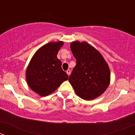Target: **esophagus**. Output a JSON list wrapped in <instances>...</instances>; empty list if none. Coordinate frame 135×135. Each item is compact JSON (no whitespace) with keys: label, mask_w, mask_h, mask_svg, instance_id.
I'll list each match as a JSON object with an SVG mask.
<instances>
[{"label":"esophagus","mask_w":135,"mask_h":135,"mask_svg":"<svg viewBox=\"0 0 135 135\" xmlns=\"http://www.w3.org/2000/svg\"><path fill=\"white\" fill-rule=\"evenodd\" d=\"M66 73L68 74V76H70V74H71V70H68L66 71Z\"/></svg>","instance_id":"1"}]
</instances>
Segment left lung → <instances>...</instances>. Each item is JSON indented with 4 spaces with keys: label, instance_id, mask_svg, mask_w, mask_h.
<instances>
[{
    "label": "left lung",
    "instance_id": "8db88e82",
    "mask_svg": "<svg viewBox=\"0 0 135 135\" xmlns=\"http://www.w3.org/2000/svg\"><path fill=\"white\" fill-rule=\"evenodd\" d=\"M70 49L76 59V65L69 82L80 97L94 99L103 94L109 84L110 71L108 64L101 53L86 42H73Z\"/></svg>",
    "mask_w": 135,
    "mask_h": 135
}]
</instances>
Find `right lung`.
Wrapping results in <instances>:
<instances>
[{"mask_svg": "<svg viewBox=\"0 0 135 135\" xmlns=\"http://www.w3.org/2000/svg\"><path fill=\"white\" fill-rule=\"evenodd\" d=\"M64 42H49L36 52L26 70V80L32 90L40 96L54 92L68 76L61 68L57 55Z\"/></svg>", "mask_w": 135, "mask_h": 135, "instance_id": "right-lung-1", "label": "right lung"}]
</instances>
